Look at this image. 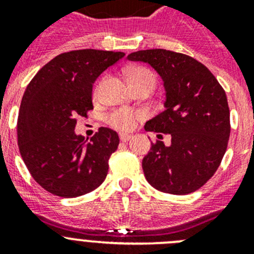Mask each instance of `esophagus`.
I'll return each mask as SVG.
<instances>
[{"mask_svg": "<svg viewBox=\"0 0 254 254\" xmlns=\"http://www.w3.org/2000/svg\"><path fill=\"white\" fill-rule=\"evenodd\" d=\"M120 138L122 142H127V141H129L132 138V134L129 133H120Z\"/></svg>", "mask_w": 254, "mask_h": 254, "instance_id": "esophagus-1", "label": "esophagus"}]
</instances>
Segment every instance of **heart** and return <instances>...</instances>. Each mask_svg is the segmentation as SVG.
Here are the masks:
<instances>
[{
	"instance_id": "obj_1",
	"label": "heart",
	"mask_w": 254,
	"mask_h": 254,
	"mask_svg": "<svg viewBox=\"0 0 254 254\" xmlns=\"http://www.w3.org/2000/svg\"><path fill=\"white\" fill-rule=\"evenodd\" d=\"M127 76H128L131 84H136V82H140L142 80H146V78L154 80L152 73L147 71L146 68H142V67H133V68L128 69ZM142 117L143 114L138 111H133L129 108H118V109H114L113 112L108 114L105 121H107L108 125L114 127V128L129 131V129L133 128L136 122Z\"/></svg>"
}]
</instances>
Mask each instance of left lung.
<instances>
[{
    "label": "left lung",
    "mask_w": 254,
    "mask_h": 254,
    "mask_svg": "<svg viewBox=\"0 0 254 254\" xmlns=\"http://www.w3.org/2000/svg\"><path fill=\"white\" fill-rule=\"evenodd\" d=\"M127 58L149 64L163 78L167 96L165 111L147 121L145 129L169 133L172 143H152L142 160L146 181L165 193H192L214 176L228 147L225 91L207 67L183 53L146 49Z\"/></svg>",
    "instance_id": "obj_1"
}]
</instances>
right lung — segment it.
<instances>
[{"label": "right lung", "mask_w": 254, "mask_h": 254, "mask_svg": "<svg viewBox=\"0 0 254 254\" xmlns=\"http://www.w3.org/2000/svg\"><path fill=\"white\" fill-rule=\"evenodd\" d=\"M123 57V52L98 49L66 52L29 82L17 118V145L31 177L52 194L78 197L104 182L118 134L102 127L86 142L75 126L93 109L96 78Z\"/></svg>", "instance_id": "add662e5"}]
</instances>
